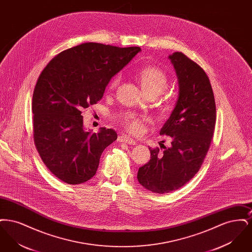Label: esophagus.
<instances>
[{"instance_id":"esophagus-1","label":"esophagus","mask_w":252,"mask_h":252,"mask_svg":"<svg viewBox=\"0 0 252 252\" xmlns=\"http://www.w3.org/2000/svg\"><path fill=\"white\" fill-rule=\"evenodd\" d=\"M118 141L120 143H126V144H131V145H135L136 144V142L133 139L129 138V137H126V136H120V137H118Z\"/></svg>"}]
</instances>
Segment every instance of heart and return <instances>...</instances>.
Instances as JSON below:
<instances>
[{"mask_svg":"<svg viewBox=\"0 0 252 252\" xmlns=\"http://www.w3.org/2000/svg\"><path fill=\"white\" fill-rule=\"evenodd\" d=\"M137 78L145 95H158L167 88L166 73L154 66H146L142 68L137 72ZM119 76L113 77L108 84V91H113L119 84ZM144 121L145 119L138 117H127L125 120V125L129 131L140 133L144 127Z\"/></svg>","mask_w":252,"mask_h":252,"instance_id":"heart-1","label":"heart"}]
</instances>
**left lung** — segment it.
<instances>
[{
    "label": "left lung",
    "instance_id": "left-lung-1",
    "mask_svg": "<svg viewBox=\"0 0 252 252\" xmlns=\"http://www.w3.org/2000/svg\"><path fill=\"white\" fill-rule=\"evenodd\" d=\"M179 82V97L159 134L171 137L164 151L150 150V160L137 179L146 190L165 193L180 189L198 172L214 136L215 96L206 72L180 52L168 57Z\"/></svg>",
    "mask_w": 252,
    "mask_h": 252
}]
</instances>
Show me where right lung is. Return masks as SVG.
<instances>
[{"mask_svg":"<svg viewBox=\"0 0 252 252\" xmlns=\"http://www.w3.org/2000/svg\"><path fill=\"white\" fill-rule=\"evenodd\" d=\"M141 52L87 42L61 52L40 73L33 94L34 141L50 172L68 184L96 174L100 158L117 139L111 128L86 129L83 108L96 104L111 78Z\"/></svg>","mask_w":252,"mask_h":252,"instance_id":"right-lung-1","label":"right lung"}]
</instances>
